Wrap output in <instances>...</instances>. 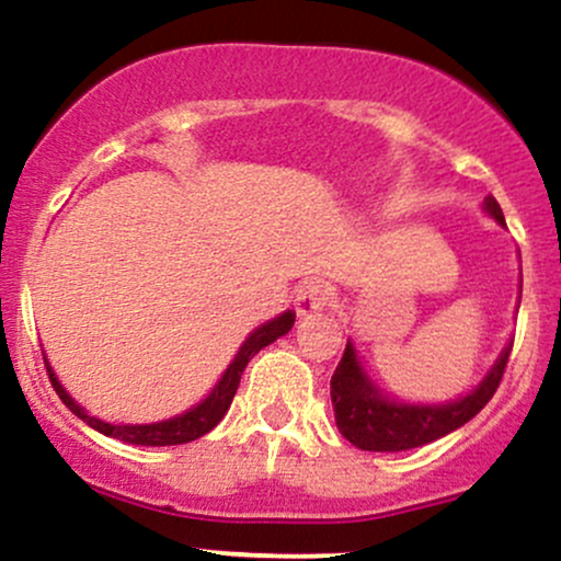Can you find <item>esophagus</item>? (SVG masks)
Masks as SVG:
<instances>
[{
  "label": "esophagus",
  "mask_w": 561,
  "mask_h": 561,
  "mask_svg": "<svg viewBox=\"0 0 561 561\" xmlns=\"http://www.w3.org/2000/svg\"><path fill=\"white\" fill-rule=\"evenodd\" d=\"M331 301V291L325 283L320 280H310V283H301L297 288V297H294V305H297L299 314H310L323 310L325 305Z\"/></svg>",
  "instance_id": "obj_1"
}]
</instances>
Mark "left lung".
Here are the masks:
<instances>
[{
  "label": "left lung",
  "mask_w": 561,
  "mask_h": 561,
  "mask_svg": "<svg viewBox=\"0 0 561 561\" xmlns=\"http://www.w3.org/2000/svg\"><path fill=\"white\" fill-rule=\"evenodd\" d=\"M484 209L490 217L506 225L499 201L493 196L484 198ZM512 344L501 352L490 374L480 381V387L471 389L467 398L445 402V405H405V402L387 400L379 389L363 374V365L357 360V352L347 342L342 360L331 376V402L336 413V426L355 448L374 453H398L421 448L445 437L458 426H463L488 405L495 394L506 370Z\"/></svg>",
  "instance_id": "left-lung-1"
}]
</instances>
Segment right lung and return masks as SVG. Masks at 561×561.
Returning a JSON list of instances; mask_svg holds the SVG:
<instances>
[{
  "mask_svg": "<svg viewBox=\"0 0 561 561\" xmlns=\"http://www.w3.org/2000/svg\"><path fill=\"white\" fill-rule=\"evenodd\" d=\"M291 325H294V312L288 310V312H283L280 318L264 323L262 329H256L247 339V342H243V347L238 350L236 360L228 365V370H225V376L219 379L217 387L211 389L209 398L201 402V405L191 408L187 413H182V416L169 419V421H159V424L118 426V424H105V421L90 416V413H87L84 408L79 405V402H73L71 394H68L66 389L60 387L58 376L53 374L49 363L44 360V365H47L49 381H53L58 398L66 402L68 411L77 413V416L84 421V424H90L92 430H98L100 434H108V437L122 439V443H131V445H153V448H156V445H182V443H193V439L204 437L206 432H211L214 426L222 421L225 413H228L232 398H236V389H238V383H241V374H243V368L249 365L251 357H254L262 347L273 344L275 339L283 336V333L291 331Z\"/></svg>",
  "mask_w": 561,
  "mask_h": 561,
  "instance_id": "obj_1",
  "label": "right lung"
}]
</instances>
